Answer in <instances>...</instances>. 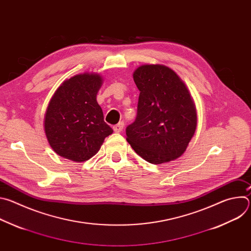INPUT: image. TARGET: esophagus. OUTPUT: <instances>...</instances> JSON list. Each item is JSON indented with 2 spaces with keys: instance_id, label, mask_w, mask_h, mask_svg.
Segmentation results:
<instances>
[{
  "instance_id": "1",
  "label": "esophagus",
  "mask_w": 251,
  "mask_h": 251,
  "mask_svg": "<svg viewBox=\"0 0 251 251\" xmlns=\"http://www.w3.org/2000/svg\"><path fill=\"white\" fill-rule=\"evenodd\" d=\"M123 128H124V123L123 122H119L117 125L113 126V130L116 133H120L123 130Z\"/></svg>"
}]
</instances>
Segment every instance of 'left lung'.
I'll return each instance as SVG.
<instances>
[{
	"label": "left lung",
	"instance_id": "left-lung-1",
	"mask_svg": "<svg viewBox=\"0 0 251 251\" xmlns=\"http://www.w3.org/2000/svg\"><path fill=\"white\" fill-rule=\"evenodd\" d=\"M133 78L140 95L136 120L126 128L128 143L151 164L180 158L197 129V109L189 89L163 64H143Z\"/></svg>",
	"mask_w": 251,
	"mask_h": 251
}]
</instances>
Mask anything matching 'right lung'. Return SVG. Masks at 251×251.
Here are the masks:
<instances>
[{
  "mask_svg": "<svg viewBox=\"0 0 251 251\" xmlns=\"http://www.w3.org/2000/svg\"><path fill=\"white\" fill-rule=\"evenodd\" d=\"M102 83L98 74H79L64 80L52 95L44 127L50 147L60 157L87 161L113 133L96 100Z\"/></svg>",
  "mask_w": 251,
  "mask_h": 251,
  "instance_id": "obj_1",
  "label": "right lung"
}]
</instances>
